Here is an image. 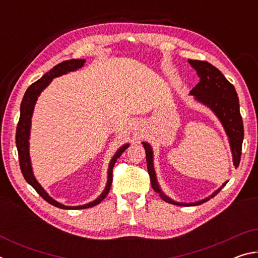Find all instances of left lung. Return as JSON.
<instances>
[{
	"mask_svg": "<svg viewBox=\"0 0 258 258\" xmlns=\"http://www.w3.org/2000/svg\"><path fill=\"white\" fill-rule=\"evenodd\" d=\"M191 64L192 68L197 72L200 81L194 89L190 91V94L194 95L195 99L198 102L207 106L211 110L215 113L216 117L223 125L226 135L229 137V142L232 151L233 157V165L235 168L239 166L240 157H241V148L243 141V123L241 115H240L239 109V99L238 94L235 92L234 86L226 80L223 74H222L216 67H214L207 61H199V60H187ZM143 147L146 150L147 157V167L148 173L150 175L151 186L159 197L165 200L166 203L177 205V206H197L204 203L208 202L209 199L215 197V196L221 191L222 187L226 184L223 183L220 189L205 198L203 200L196 203H178L174 202L173 199L167 197L158 184L156 177V172L154 168V152L152 148L148 142H142Z\"/></svg>",
	"mask_w": 258,
	"mask_h": 258,
	"instance_id": "obj_1",
	"label": "left lung"
}]
</instances>
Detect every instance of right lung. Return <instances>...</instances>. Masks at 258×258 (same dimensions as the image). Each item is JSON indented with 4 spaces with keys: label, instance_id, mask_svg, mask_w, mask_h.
I'll list each match as a JSON object with an SVG mask.
<instances>
[{
    "label": "right lung",
    "instance_id": "1",
    "mask_svg": "<svg viewBox=\"0 0 258 258\" xmlns=\"http://www.w3.org/2000/svg\"><path fill=\"white\" fill-rule=\"evenodd\" d=\"M84 63H85L84 59L66 60L63 61V62L56 64V66L52 68L50 72H47L45 75H43L42 78L33 83V84L28 87L27 91H26V93L23 98V101H21L20 118L18 121V126H17V132H16V145H17V149H18L20 169L26 182H28L29 184L36 190L37 194L40 195L43 199L46 200L47 203L53 205L55 207L62 208V209H84V208L93 207L95 205L101 203L102 200L106 198L109 190H110L111 182H112L113 165H115L117 159L119 158L120 155L123 154V152L127 149L130 146L128 143L121 146L111 158L108 167L107 184L102 194L100 195L97 199L93 200V202L82 205V206H64V205L58 203L56 200L51 198L50 196L47 195V192L43 189L40 183H38L36 178H35L33 168H32V163H30V157H29V135H30V126H32V116H33L35 103L37 101L38 95H40L42 91L50 84L53 78L64 75V74H67L69 72H75L78 68H82L84 66Z\"/></svg>",
    "mask_w": 258,
    "mask_h": 258
}]
</instances>
